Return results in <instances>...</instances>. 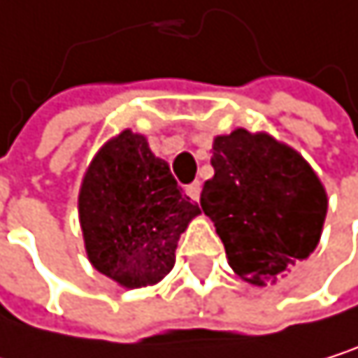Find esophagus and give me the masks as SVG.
<instances>
[{
    "instance_id": "obj_1",
    "label": "esophagus",
    "mask_w": 358,
    "mask_h": 358,
    "mask_svg": "<svg viewBox=\"0 0 358 358\" xmlns=\"http://www.w3.org/2000/svg\"><path fill=\"white\" fill-rule=\"evenodd\" d=\"M185 192H187V196L194 201V203H199V199H201V183L199 181H194V183H189L187 187H185Z\"/></svg>"
}]
</instances>
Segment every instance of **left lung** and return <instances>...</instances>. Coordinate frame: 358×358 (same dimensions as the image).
<instances>
[{
  "instance_id": "1",
  "label": "left lung",
  "mask_w": 358,
  "mask_h": 358,
  "mask_svg": "<svg viewBox=\"0 0 358 358\" xmlns=\"http://www.w3.org/2000/svg\"><path fill=\"white\" fill-rule=\"evenodd\" d=\"M211 166L201 207L228 264L248 284H275L320 241L329 207L320 177L290 145L245 128L213 138Z\"/></svg>"
}]
</instances>
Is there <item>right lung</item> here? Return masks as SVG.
<instances>
[{
	"label": "right lung",
	"instance_id": "obj_1",
	"mask_svg": "<svg viewBox=\"0 0 358 358\" xmlns=\"http://www.w3.org/2000/svg\"><path fill=\"white\" fill-rule=\"evenodd\" d=\"M201 207L181 192L147 136L121 130L89 162L78 222L89 262L123 288L153 286L175 266V250Z\"/></svg>",
	"mask_w": 358,
	"mask_h": 358
}]
</instances>
